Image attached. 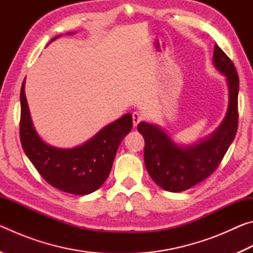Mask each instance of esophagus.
I'll return each mask as SVG.
<instances>
[{"instance_id": "1", "label": "esophagus", "mask_w": 253, "mask_h": 253, "mask_svg": "<svg viewBox=\"0 0 253 253\" xmlns=\"http://www.w3.org/2000/svg\"><path fill=\"white\" fill-rule=\"evenodd\" d=\"M142 115H140L139 113H137V111H135V113H132V123H134V127H136L138 124L142 122Z\"/></svg>"}]
</instances>
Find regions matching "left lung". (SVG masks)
I'll list each match as a JSON object with an SVG mask.
<instances>
[{
    "instance_id": "1",
    "label": "left lung",
    "mask_w": 253,
    "mask_h": 253,
    "mask_svg": "<svg viewBox=\"0 0 253 253\" xmlns=\"http://www.w3.org/2000/svg\"><path fill=\"white\" fill-rule=\"evenodd\" d=\"M213 63L226 77L229 107L219 128L208 138L190 146H178L160 127L142 122L137 129L145 139L144 161L147 172L158 186L182 192L209 177L220 165L238 130L239 77L233 62L217 44Z\"/></svg>"
}]
</instances>
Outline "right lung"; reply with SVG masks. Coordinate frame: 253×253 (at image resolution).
Masks as SVG:
<instances>
[{"label": "right lung", "instance_id": "1", "mask_svg": "<svg viewBox=\"0 0 253 253\" xmlns=\"http://www.w3.org/2000/svg\"><path fill=\"white\" fill-rule=\"evenodd\" d=\"M24 85L25 79L20 93V139L25 155L41 176L60 191L85 195L98 190L108 177L119 144L131 129V115H124L107 125L81 146L69 149L52 147L34 129Z\"/></svg>", "mask_w": 253, "mask_h": 253}]
</instances>
